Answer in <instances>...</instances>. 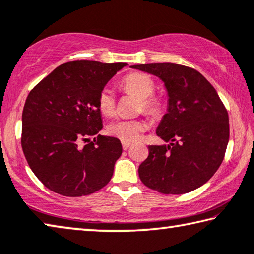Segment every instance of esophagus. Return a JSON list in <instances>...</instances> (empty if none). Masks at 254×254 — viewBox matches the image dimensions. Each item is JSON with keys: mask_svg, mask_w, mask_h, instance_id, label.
Wrapping results in <instances>:
<instances>
[{"mask_svg": "<svg viewBox=\"0 0 254 254\" xmlns=\"http://www.w3.org/2000/svg\"><path fill=\"white\" fill-rule=\"evenodd\" d=\"M122 147H123V150H127V149L131 147V143H130V142L123 141V142H122Z\"/></svg>", "mask_w": 254, "mask_h": 254, "instance_id": "1", "label": "esophagus"}]
</instances>
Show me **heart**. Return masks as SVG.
<instances>
[{
	"instance_id": "heart-1",
	"label": "heart",
	"mask_w": 254,
	"mask_h": 254,
	"mask_svg": "<svg viewBox=\"0 0 254 254\" xmlns=\"http://www.w3.org/2000/svg\"><path fill=\"white\" fill-rule=\"evenodd\" d=\"M124 90L141 98L140 108L149 114H158L162 110V102L151 96L155 90V83L150 76L143 73H131L121 82ZM115 96L110 88H104L98 95V108L102 114L111 116L115 112ZM148 128V122L143 119H120L108 126L110 134L122 141L133 142L141 138Z\"/></svg>"
}]
</instances>
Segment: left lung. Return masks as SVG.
<instances>
[{
    "label": "left lung",
    "instance_id": "8db88e82",
    "mask_svg": "<svg viewBox=\"0 0 254 254\" xmlns=\"http://www.w3.org/2000/svg\"><path fill=\"white\" fill-rule=\"evenodd\" d=\"M164 82L167 112L156 133L167 144L149 146L139 178L164 194H183L210 180L229 140L228 114L215 88L194 69L176 63L132 65Z\"/></svg>",
    "mask_w": 254,
    "mask_h": 254
}]
</instances>
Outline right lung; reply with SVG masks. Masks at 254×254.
Segmentation results:
<instances>
[{"label":"right lung","mask_w":254,"mask_h":254,"mask_svg":"<svg viewBox=\"0 0 254 254\" xmlns=\"http://www.w3.org/2000/svg\"><path fill=\"white\" fill-rule=\"evenodd\" d=\"M127 65L66 62L29 92L22 112L21 146L31 171L51 191L88 195L111 181L122 144L98 134L103 128L98 95ZM82 142L87 143L82 146Z\"/></svg>","instance_id":"1"}]
</instances>
